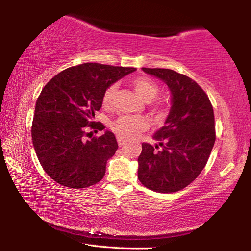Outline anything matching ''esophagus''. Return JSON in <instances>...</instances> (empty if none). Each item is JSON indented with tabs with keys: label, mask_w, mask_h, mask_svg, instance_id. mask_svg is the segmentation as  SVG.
I'll return each instance as SVG.
<instances>
[{
	"label": "esophagus",
	"mask_w": 251,
	"mask_h": 251,
	"mask_svg": "<svg viewBox=\"0 0 251 251\" xmlns=\"http://www.w3.org/2000/svg\"><path fill=\"white\" fill-rule=\"evenodd\" d=\"M117 142H118V145L120 146H123L124 144L126 143V139L124 137H121V136H118L117 137Z\"/></svg>",
	"instance_id": "esophagus-1"
}]
</instances>
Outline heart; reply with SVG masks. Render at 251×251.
I'll use <instances>...</instances> for the list:
<instances>
[{"label":"heart","mask_w":251,"mask_h":251,"mask_svg":"<svg viewBox=\"0 0 251 251\" xmlns=\"http://www.w3.org/2000/svg\"><path fill=\"white\" fill-rule=\"evenodd\" d=\"M133 86L137 94L142 97L145 101H151L155 100L159 94V87L155 82L147 77H137L133 80ZM118 85L110 84L106 88L103 94V105L105 107H110L114 105L115 101L116 93H117ZM151 108L154 113L158 117H164L166 115L167 109L164 105L159 103H151ZM150 126V123L145 117L142 116H130L125 115L118 117L116 121L112 123V129L115 131L117 135L124 138H133L138 134H141L143 130H145Z\"/></svg>","instance_id":"1"}]
</instances>
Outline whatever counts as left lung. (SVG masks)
<instances>
[{
    "instance_id": "8db88e82",
    "label": "left lung",
    "mask_w": 251,
    "mask_h": 251,
    "mask_svg": "<svg viewBox=\"0 0 251 251\" xmlns=\"http://www.w3.org/2000/svg\"><path fill=\"white\" fill-rule=\"evenodd\" d=\"M143 71L166 83L172 108L165 125L152 136L159 145L142 144L138 179L152 192L175 193L206 166L216 141L214 109L206 93L188 76L168 69Z\"/></svg>"
}]
</instances>
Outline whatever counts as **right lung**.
<instances>
[{"label":"right lung","mask_w":251,"mask_h":251,"mask_svg":"<svg viewBox=\"0 0 251 251\" xmlns=\"http://www.w3.org/2000/svg\"><path fill=\"white\" fill-rule=\"evenodd\" d=\"M136 71L84 63L55 75L37 97L32 141L45 173L58 184L86 188L103 179L107 160L118 148L115 135L106 130L86 141L88 129L103 130L95 112L110 84Z\"/></svg>","instance_id":"1"}]
</instances>
